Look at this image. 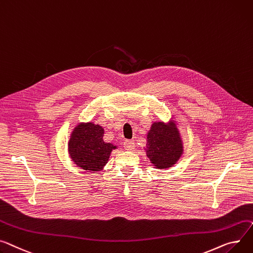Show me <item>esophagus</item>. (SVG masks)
Listing matches in <instances>:
<instances>
[{
    "instance_id": "obj_1",
    "label": "esophagus",
    "mask_w": 253,
    "mask_h": 253,
    "mask_svg": "<svg viewBox=\"0 0 253 253\" xmlns=\"http://www.w3.org/2000/svg\"><path fill=\"white\" fill-rule=\"evenodd\" d=\"M124 147L126 150L132 151L135 149V143H134L133 140H125L124 141Z\"/></svg>"
}]
</instances>
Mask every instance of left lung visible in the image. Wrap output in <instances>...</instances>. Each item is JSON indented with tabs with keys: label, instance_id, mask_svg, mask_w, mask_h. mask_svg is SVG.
<instances>
[{
	"label": "left lung",
	"instance_id": "8db88e82",
	"mask_svg": "<svg viewBox=\"0 0 253 253\" xmlns=\"http://www.w3.org/2000/svg\"><path fill=\"white\" fill-rule=\"evenodd\" d=\"M146 157L156 169H169L175 166L184 153L183 139L173 119L168 123L151 124L146 136Z\"/></svg>",
	"mask_w": 253,
	"mask_h": 253
}]
</instances>
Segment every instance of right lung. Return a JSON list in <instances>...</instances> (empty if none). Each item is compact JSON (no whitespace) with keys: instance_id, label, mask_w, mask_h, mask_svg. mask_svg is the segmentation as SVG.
Instances as JSON below:
<instances>
[{"instance_id":"right-lung-1","label":"right lung","mask_w":253,"mask_h":253,"mask_svg":"<svg viewBox=\"0 0 253 253\" xmlns=\"http://www.w3.org/2000/svg\"><path fill=\"white\" fill-rule=\"evenodd\" d=\"M104 128L93 122H81L74 127L68 141L69 158L74 165L89 173L104 169L112 150L117 149L104 141Z\"/></svg>"}]
</instances>
